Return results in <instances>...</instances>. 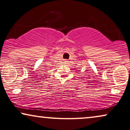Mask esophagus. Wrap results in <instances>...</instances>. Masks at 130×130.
Here are the masks:
<instances>
[{
  "label": "esophagus",
  "instance_id": "34e87169",
  "mask_svg": "<svg viewBox=\"0 0 130 130\" xmlns=\"http://www.w3.org/2000/svg\"><path fill=\"white\" fill-rule=\"evenodd\" d=\"M65 62H67V60H65Z\"/></svg>",
  "mask_w": 130,
  "mask_h": 130
}]
</instances>
